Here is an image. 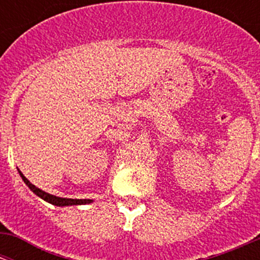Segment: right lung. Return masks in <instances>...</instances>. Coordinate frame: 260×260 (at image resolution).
I'll return each instance as SVG.
<instances>
[{
	"label": "right lung",
	"instance_id": "obj_1",
	"mask_svg": "<svg viewBox=\"0 0 260 260\" xmlns=\"http://www.w3.org/2000/svg\"><path fill=\"white\" fill-rule=\"evenodd\" d=\"M18 174H20V176L22 177L23 182L26 183V185L28 186V188H30L31 191H32L35 195H38L39 198H41L43 200L48 201V203L52 204V205L55 206H70V205H85V204H90L93 203V200H89V199H65V198H57V196H54V195H50V193L45 192V191L40 190L39 187H36L35 185H32V183L30 182L27 179H26L25 176L22 175V172L18 170Z\"/></svg>",
	"mask_w": 260,
	"mask_h": 260
}]
</instances>
